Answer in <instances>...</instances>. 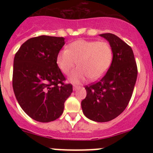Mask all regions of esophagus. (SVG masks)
Returning <instances> with one entry per match:
<instances>
[{
  "label": "esophagus",
  "instance_id": "obj_1",
  "mask_svg": "<svg viewBox=\"0 0 153 153\" xmlns=\"http://www.w3.org/2000/svg\"><path fill=\"white\" fill-rule=\"evenodd\" d=\"M73 89H74V90H76L77 89H79V86H76V85H74V86H73Z\"/></svg>",
  "mask_w": 153,
  "mask_h": 153
}]
</instances>
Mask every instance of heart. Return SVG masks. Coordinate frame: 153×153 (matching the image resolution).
<instances>
[{
	"label": "heart",
	"mask_w": 153,
	"mask_h": 153,
	"mask_svg": "<svg viewBox=\"0 0 153 153\" xmlns=\"http://www.w3.org/2000/svg\"><path fill=\"white\" fill-rule=\"evenodd\" d=\"M112 47L106 41L77 40L68 49L58 53L56 63L64 74H69L76 64L79 67L70 76V80L79 83L90 77L92 80L101 78L109 68L113 60Z\"/></svg>",
	"instance_id": "obj_1"
}]
</instances>
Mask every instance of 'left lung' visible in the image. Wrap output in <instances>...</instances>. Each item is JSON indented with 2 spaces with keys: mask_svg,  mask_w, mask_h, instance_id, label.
<instances>
[{
  "mask_svg": "<svg viewBox=\"0 0 153 153\" xmlns=\"http://www.w3.org/2000/svg\"><path fill=\"white\" fill-rule=\"evenodd\" d=\"M100 36L108 40L113 52L106 74L95 83L85 86L86 97L81 102L83 114L103 123L120 115L130 100L137 78V66L132 48L113 33Z\"/></svg>",
  "mask_w": 153,
  "mask_h": 153,
  "instance_id": "obj_1",
  "label": "left lung"
}]
</instances>
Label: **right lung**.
<instances>
[{"label":"right lung","mask_w":153,"mask_h":153,"mask_svg":"<svg viewBox=\"0 0 153 153\" xmlns=\"http://www.w3.org/2000/svg\"><path fill=\"white\" fill-rule=\"evenodd\" d=\"M63 37L42 36L24 42L13 60V89L22 109L41 123L56 120L73 92L56 63Z\"/></svg>","instance_id":"right-lung-1"}]
</instances>
